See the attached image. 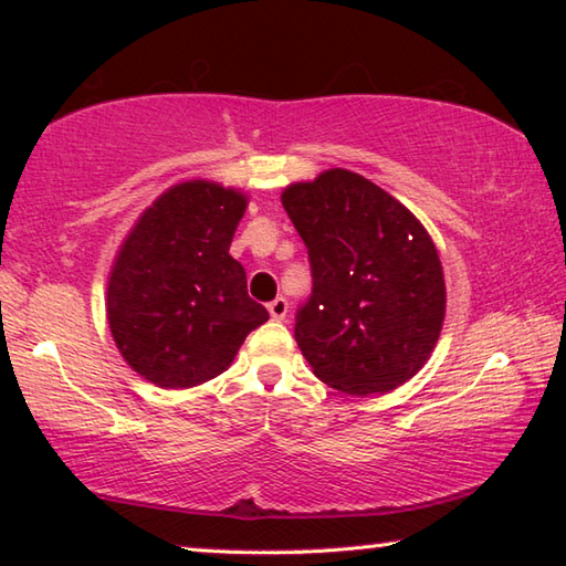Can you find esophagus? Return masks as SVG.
<instances>
[{
  "instance_id": "obj_1",
  "label": "esophagus",
  "mask_w": 566,
  "mask_h": 566,
  "mask_svg": "<svg viewBox=\"0 0 566 566\" xmlns=\"http://www.w3.org/2000/svg\"><path fill=\"white\" fill-rule=\"evenodd\" d=\"M266 310H270V317L272 319H284L286 312H290V304H286L284 296H276L274 302L266 304Z\"/></svg>"
}]
</instances>
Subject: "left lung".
I'll return each mask as SVG.
<instances>
[{"instance_id":"obj_1","label":"left lung","mask_w":566,"mask_h":566,"mask_svg":"<svg viewBox=\"0 0 566 566\" xmlns=\"http://www.w3.org/2000/svg\"><path fill=\"white\" fill-rule=\"evenodd\" d=\"M304 239L312 296L294 339L324 385L357 397L411 379L437 347L447 290L437 247L409 209L349 169L282 191Z\"/></svg>"}]
</instances>
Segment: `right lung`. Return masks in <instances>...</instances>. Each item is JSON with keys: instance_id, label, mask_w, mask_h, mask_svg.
Masks as SVG:
<instances>
[{"instance_id": "obj_1", "label": "right lung", "mask_w": 566, "mask_h": 566, "mask_svg": "<svg viewBox=\"0 0 566 566\" xmlns=\"http://www.w3.org/2000/svg\"><path fill=\"white\" fill-rule=\"evenodd\" d=\"M247 205L234 187L179 181L124 237L107 282V322L124 361L151 385L189 389L214 379L270 319L229 254Z\"/></svg>"}]
</instances>
